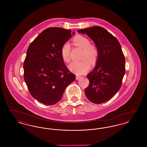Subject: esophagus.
<instances>
[{
  "instance_id": "34e87169",
  "label": "esophagus",
  "mask_w": 147,
  "mask_h": 147,
  "mask_svg": "<svg viewBox=\"0 0 147 147\" xmlns=\"http://www.w3.org/2000/svg\"><path fill=\"white\" fill-rule=\"evenodd\" d=\"M82 78V77H80V76H76V79L77 80H78V79H79L80 78Z\"/></svg>"
}]
</instances>
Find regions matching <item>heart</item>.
Returning a JSON list of instances; mask_svg holds the SVG:
<instances>
[{
	"mask_svg": "<svg viewBox=\"0 0 147 147\" xmlns=\"http://www.w3.org/2000/svg\"><path fill=\"white\" fill-rule=\"evenodd\" d=\"M73 43L76 47L83 49L81 59L79 62H73L69 65V68L71 71L78 75L83 74L89 70L91 63L96 62L98 51L94 45H91L90 41L82 35H78L72 40ZM70 46L68 42H65L61 49V55L63 61L68 63L70 60Z\"/></svg>",
	"mask_w": 147,
	"mask_h": 147,
	"instance_id": "obj_1",
	"label": "heart"
}]
</instances>
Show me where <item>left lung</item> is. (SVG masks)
Masks as SVG:
<instances>
[{
  "mask_svg": "<svg viewBox=\"0 0 147 147\" xmlns=\"http://www.w3.org/2000/svg\"><path fill=\"white\" fill-rule=\"evenodd\" d=\"M95 42L98 55L97 63L87 75L89 85L85 89L86 98L96 104L104 103L118 92L125 74V58L117 39L100 26L78 30Z\"/></svg>",
  "mask_w": 147,
  "mask_h": 147,
  "instance_id": "obj_1",
  "label": "left lung"
}]
</instances>
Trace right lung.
I'll list each match as a JSON object with an SVG mask.
<instances>
[{"label": "right lung", "mask_w": 147, "mask_h": 147, "mask_svg": "<svg viewBox=\"0 0 147 147\" xmlns=\"http://www.w3.org/2000/svg\"><path fill=\"white\" fill-rule=\"evenodd\" d=\"M71 37L70 30L52 27L28 46L24 62V80L32 96L45 105L57 103L67 86L76 80L61 55L62 46Z\"/></svg>", "instance_id": "add662e5"}]
</instances>
